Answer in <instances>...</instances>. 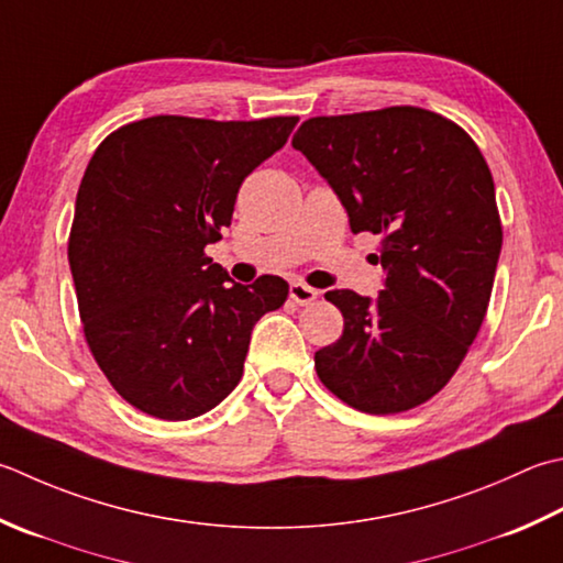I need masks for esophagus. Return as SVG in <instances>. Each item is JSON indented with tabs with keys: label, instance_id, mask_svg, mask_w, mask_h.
I'll use <instances>...</instances> for the list:
<instances>
[{
	"label": "esophagus",
	"instance_id": "obj_1",
	"mask_svg": "<svg viewBox=\"0 0 563 563\" xmlns=\"http://www.w3.org/2000/svg\"><path fill=\"white\" fill-rule=\"evenodd\" d=\"M317 290L310 288V285H305L300 280H292L290 283V300L297 302V305H310L317 300Z\"/></svg>",
	"mask_w": 563,
	"mask_h": 563
}]
</instances>
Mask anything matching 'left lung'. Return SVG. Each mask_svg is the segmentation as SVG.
Listing matches in <instances>:
<instances>
[{"label": "left lung", "mask_w": 563, "mask_h": 563, "mask_svg": "<svg viewBox=\"0 0 563 563\" xmlns=\"http://www.w3.org/2000/svg\"><path fill=\"white\" fill-rule=\"evenodd\" d=\"M292 148L351 231L380 236L371 261L385 271L376 300L324 295L344 334L314 354L317 376L361 412L412 410L451 380L488 310L503 246L488 163L464 129L420 107L307 119Z\"/></svg>", "instance_id": "obj_1"}]
</instances>
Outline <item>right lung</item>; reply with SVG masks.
<instances>
[{
    "instance_id": "add662e5",
    "label": "right lung",
    "mask_w": 563,
    "mask_h": 563,
    "mask_svg": "<svg viewBox=\"0 0 563 563\" xmlns=\"http://www.w3.org/2000/svg\"><path fill=\"white\" fill-rule=\"evenodd\" d=\"M297 117H148L117 129L87 163L68 261L97 366L136 410L183 422L236 388L253 324L288 283H234L207 256L241 183L280 151Z\"/></svg>"
}]
</instances>
